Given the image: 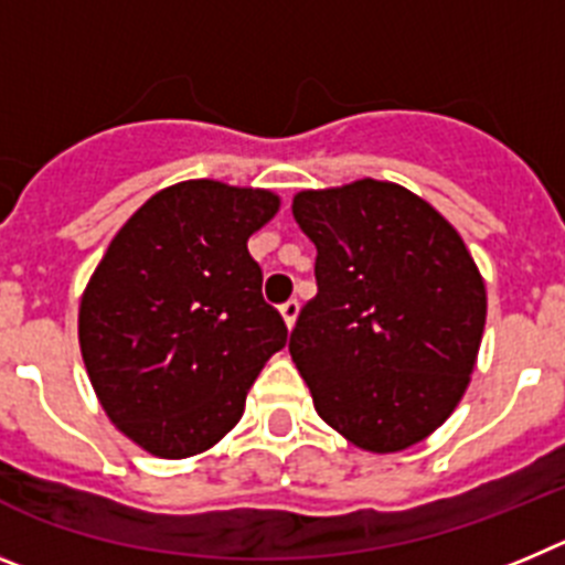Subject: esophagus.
I'll return each instance as SVG.
<instances>
[{
    "label": "esophagus",
    "mask_w": 565,
    "mask_h": 565,
    "mask_svg": "<svg viewBox=\"0 0 565 565\" xmlns=\"http://www.w3.org/2000/svg\"><path fill=\"white\" fill-rule=\"evenodd\" d=\"M279 313H282V319H286V326L294 328V322H297V313H299L297 299H288V302H282V306H279Z\"/></svg>",
    "instance_id": "obj_1"
}]
</instances>
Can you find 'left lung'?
I'll list each match as a JSON object with an SVG mask.
<instances>
[{"instance_id":"left-lung-1","label":"left lung","mask_w":565,"mask_h":565,"mask_svg":"<svg viewBox=\"0 0 565 565\" xmlns=\"http://www.w3.org/2000/svg\"><path fill=\"white\" fill-rule=\"evenodd\" d=\"M317 297L291 331L313 407L362 450H407L447 422L476 367L487 288L461 234L387 181L294 198Z\"/></svg>"}]
</instances>
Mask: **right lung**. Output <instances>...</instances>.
Returning a JSON list of instances; mask_svg holds the SVG:
<instances>
[{"instance_id":"obj_1","label":"right lung","mask_w":565,"mask_h":565,"mask_svg":"<svg viewBox=\"0 0 565 565\" xmlns=\"http://www.w3.org/2000/svg\"><path fill=\"white\" fill-rule=\"evenodd\" d=\"M279 198L183 181L121 226L78 308L84 367L109 422L158 458H189L243 416L288 328L263 299L248 237Z\"/></svg>"}]
</instances>
